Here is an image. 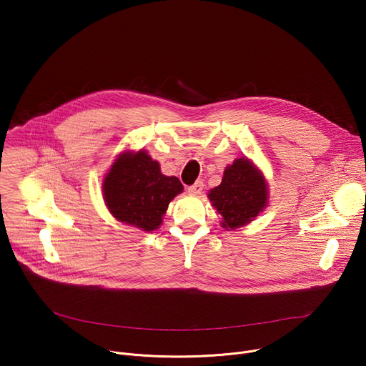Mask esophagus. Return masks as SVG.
I'll return each instance as SVG.
<instances>
[{
	"label": "esophagus",
	"mask_w": 366,
	"mask_h": 366,
	"mask_svg": "<svg viewBox=\"0 0 366 366\" xmlns=\"http://www.w3.org/2000/svg\"><path fill=\"white\" fill-rule=\"evenodd\" d=\"M202 189H204V184H202V181H197L195 184H192L191 187H188V192H191V194H201L202 192Z\"/></svg>",
	"instance_id": "esophagus-1"
}]
</instances>
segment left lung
I'll return each instance as SVG.
<instances>
[{
    "label": "left lung",
    "instance_id": "1",
    "mask_svg": "<svg viewBox=\"0 0 366 366\" xmlns=\"http://www.w3.org/2000/svg\"><path fill=\"white\" fill-rule=\"evenodd\" d=\"M222 216L220 226L236 230L253 222L268 207L269 188L264 172L246 156L227 165L222 184L207 194Z\"/></svg>",
    "mask_w": 366,
    "mask_h": 366
}]
</instances>
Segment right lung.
<instances>
[{"instance_id":"1","label":"right lung","mask_w":366,"mask_h":366,"mask_svg":"<svg viewBox=\"0 0 366 366\" xmlns=\"http://www.w3.org/2000/svg\"><path fill=\"white\" fill-rule=\"evenodd\" d=\"M102 197L110 214L143 232L159 229L169 202L184 191L177 177L161 172L144 149L123 150L102 179Z\"/></svg>"}]
</instances>
